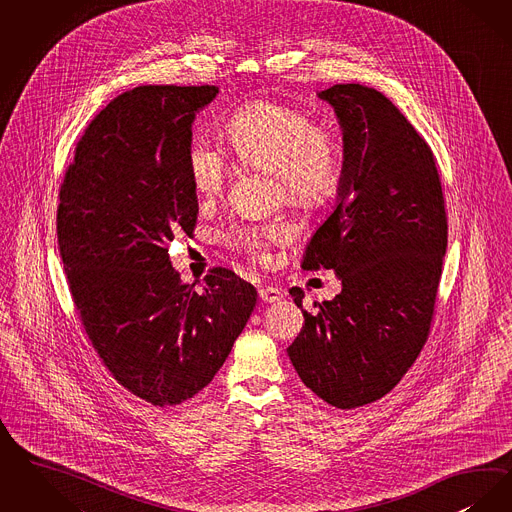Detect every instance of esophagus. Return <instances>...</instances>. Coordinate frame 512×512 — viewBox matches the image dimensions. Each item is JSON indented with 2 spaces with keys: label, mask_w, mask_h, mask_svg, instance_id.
Listing matches in <instances>:
<instances>
[{
  "label": "esophagus",
  "mask_w": 512,
  "mask_h": 512,
  "mask_svg": "<svg viewBox=\"0 0 512 512\" xmlns=\"http://www.w3.org/2000/svg\"><path fill=\"white\" fill-rule=\"evenodd\" d=\"M259 297L265 301V303H278L284 299V291L278 289V287H261L259 289Z\"/></svg>",
  "instance_id": "esophagus-1"
}]
</instances>
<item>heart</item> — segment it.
I'll return each mask as SVG.
<instances>
[{
  "mask_svg": "<svg viewBox=\"0 0 512 512\" xmlns=\"http://www.w3.org/2000/svg\"><path fill=\"white\" fill-rule=\"evenodd\" d=\"M226 137L240 164L274 175L278 196L287 204L316 209L335 194L341 169L339 137L329 123L314 122L307 110L266 99L249 101L228 118ZM186 171L194 192L213 198L223 192L230 164L219 144L198 137L186 150ZM291 236L293 226L276 219L234 228L228 238L249 257L265 261L268 247L286 244Z\"/></svg>",
  "mask_w": 512,
  "mask_h": 512,
  "instance_id": "1",
  "label": "heart"
}]
</instances>
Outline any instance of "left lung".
Returning a JSON list of instances; mask_svg holds the SVG:
<instances>
[{
  "label": "left lung",
  "mask_w": 512,
  "mask_h": 512,
  "mask_svg": "<svg viewBox=\"0 0 512 512\" xmlns=\"http://www.w3.org/2000/svg\"><path fill=\"white\" fill-rule=\"evenodd\" d=\"M343 133L333 211L316 228L303 268H331L341 293L303 310L287 348L301 381L324 402L360 408L406 375L429 335L448 221L429 144L389 99L360 83L318 93Z\"/></svg>",
  "instance_id": "left-lung-1"
}]
</instances>
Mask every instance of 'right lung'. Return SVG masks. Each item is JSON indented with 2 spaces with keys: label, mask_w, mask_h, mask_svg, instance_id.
<instances>
[{
  "label": "right lung",
  "mask_w": 512,
  "mask_h": 512,
  "mask_svg": "<svg viewBox=\"0 0 512 512\" xmlns=\"http://www.w3.org/2000/svg\"><path fill=\"white\" fill-rule=\"evenodd\" d=\"M219 87L143 85L89 123L61 186L57 234L83 328L104 366L152 406H177L211 383L257 305L228 268L183 284L167 244L190 234L198 196L186 150Z\"/></svg>",
  "instance_id": "obj_1"
}]
</instances>
